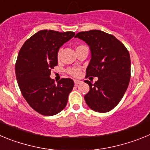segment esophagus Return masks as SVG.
I'll return each instance as SVG.
<instances>
[{"label": "esophagus", "mask_w": 150, "mask_h": 150, "mask_svg": "<svg viewBox=\"0 0 150 150\" xmlns=\"http://www.w3.org/2000/svg\"><path fill=\"white\" fill-rule=\"evenodd\" d=\"M81 83H82V81H80V80H77V79H75V80H74V83H75V85H76V86L80 84Z\"/></svg>", "instance_id": "1"}]
</instances>
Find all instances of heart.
I'll use <instances>...</instances> for the list:
<instances>
[{"mask_svg":"<svg viewBox=\"0 0 150 150\" xmlns=\"http://www.w3.org/2000/svg\"><path fill=\"white\" fill-rule=\"evenodd\" d=\"M83 47H86V46H83V45H80V46H78L77 47H76V50L79 48H83ZM60 52L61 50H59V51L58 52V54H57L58 58H59V56H60ZM67 72H68L69 74H71V76L76 77V76H79V74H80V70H79V68H76V67H74V68H69L68 70H67Z\"/></svg>","mask_w":150,"mask_h":150,"instance_id":"heart-1","label":"heart"}]
</instances>
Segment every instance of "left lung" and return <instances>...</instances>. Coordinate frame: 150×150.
I'll list each match as a JSON object with an SVG mask.
<instances>
[{"label":"left lung","instance_id":"1","mask_svg":"<svg viewBox=\"0 0 150 150\" xmlns=\"http://www.w3.org/2000/svg\"><path fill=\"white\" fill-rule=\"evenodd\" d=\"M75 38L85 41L91 51L86 78H98L95 83L85 80L90 88L85 100L94 111L109 112L120 103L129 84V52L114 36L100 30L79 32Z\"/></svg>","mask_w":150,"mask_h":150}]
</instances>
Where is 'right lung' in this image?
Segmentation results:
<instances>
[{
  "label": "right lung",
  "instance_id": "obj_1",
  "mask_svg": "<svg viewBox=\"0 0 150 150\" xmlns=\"http://www.w3.org/2000/svg\"><path fill=\"white\" fill-rule=\"evenodd\" d=\"M75 35L72 31L40 30L25 42L16 63L18 86L28 104L43 116H53L66 107L74 83L62 78L55 84L51 70L58 64V52Z\"/></svg>",
  "mask_w": 150,
  "mask_h": 150
}]
</instances>
